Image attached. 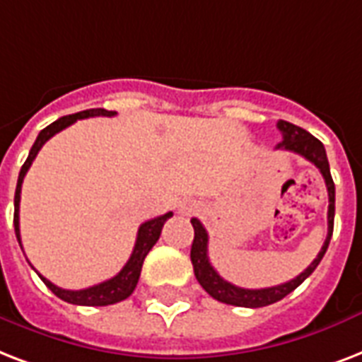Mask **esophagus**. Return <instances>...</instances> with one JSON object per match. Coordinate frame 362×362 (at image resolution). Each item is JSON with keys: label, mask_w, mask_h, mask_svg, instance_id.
<instances>
[{"label": "esophagus", "mask_w": 362, "mask_h": 362, "mask_svg": "<svg viewBox=\"0 0 362 362\" xmlns=\"http://www.w3.org/2000/svg\"><path fill=\"white\" fill-rule=\"evenodd\" d=\"M196 211H198V204H194V202H187V204L181 206V213L183 215H192Z\"/></svg>", "instance_id": "34e87169"}]
</instances>
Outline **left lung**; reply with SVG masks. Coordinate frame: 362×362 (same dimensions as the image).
Wrapping results in <instances>:
<instances>
[{
	"label": "left lung",
	"mask_w": 362,
	"mask_h": 362,
	"mask_svg": "<svg viewBox=\"0 0 362 362\" xmlns=\"http://www.w3.org/2000/svg\"><path fill=\"white\" fill-rule=\"evenodd\" d=\"M277 128H279L283 136V141L277 145V149L291 151L295 155L304 156L306 160L315 164V168H319V172L323 175L325 185H327V192H329V213H327L329 232H327V240H325L323 247H321L317 257L313 259L312 264L308 266L302 274H298L295 279L281 283V285H276V287L243 288L234 285V283L226 281V279H223L217 274V270L209 262V257H207L206 228H204V225L198 219H190V223L194 226V242H192V247H190V260H192V266H194V276L202 287L206 288L207 295L213 296L215 300L223 302V304H232V306L242 308H262L270 306L274 302L285 298L308 276H312V272L317 268V264L321 262L325 253H327L330 238H332V228H334V181H332V175H330L329 158H327V153H325L323 143L319 141L317 137H313L310 132H306L300 126L291 124L287 120H279Z\"/></svg>",
	"instance_id": "8db88e82"
}]
</instances>
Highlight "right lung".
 I'll use <instances>...</instances> for the list:
<instances>
[{
    "label": "right lung",
    "instance_id": "obj_1",
    "mask_svg": "<svg viewBox=\"0 0 362 362\" xmlns=\"http://www.w3.org/2000/svg\"><path fill=\"white\" fill-rule=\"evenodd\" d=\"M117 111H107V109H86V111H81V113L67 115V117H62V119L54 120L52 124H49L47 128L39 132L37 139L32 145L30 149V155H28L24 166L21 168V173H18V181H16V192H15V232L16 240L21 243V223H18V209H21V190H22V181H24V175L32 166L33 158L37 156V153L41 151L45 143L49 141L50 137L62 132L67 126H71L75 120L79 119H88V117H115ZM173 213L168 211L160 217H155V219L147 221L139 226L136 238V245H134V251H132L130 259L124 264V268L117 274L115 277L107 279V281L98 283V285H92L88 288H81V291H67V288L56 287L54 283H50L47 277H43L39 274V277L43 279V283L47 287L54 293L58 298H62L64 302H69V304H77V306H109V304H117V302L124 300L134 293L137 281H139V274H141L143 260L147 257L153 245L158 242L160 238L162 226L166 223Z\"/></svg>",
    "mask_w": 362,
    "mask_h": 362
}]
</instances>
